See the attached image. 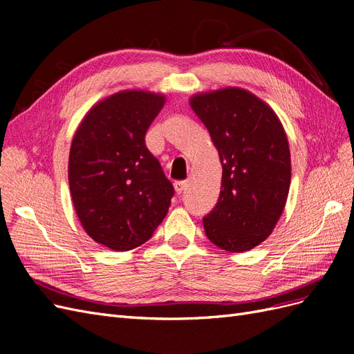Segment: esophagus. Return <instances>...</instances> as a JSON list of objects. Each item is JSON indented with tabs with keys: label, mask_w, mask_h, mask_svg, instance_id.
Instances as JSON below:
<instances>
[{
	"label": "esophagus",
	"mask_w": 354,
	"mask_h": 354,
	"mask_svg": "<svg viewBox=\"0 0 354 354\" xmlns=\"http://www.w3.org/2000/svg\"><path fill=\"white\" fill-rule=\"evenodd\" d=\"M174 189H176V192H177L178 195L183 194V192L187 189V181L186 180L185 181H176Z\"/></svg>",
	"instance_id": "obj_1"
}]
</instances>
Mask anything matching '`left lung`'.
Masks as SVG:
<instances>
[{
    "label": "left lung",
    "instance_id": "1",
    "mask_svg": "<svg viewBox=\"0 0 354 354\" xmlns=\"http://www.w3.org/2000/svg\"><path fill=\"white\" fill-rule=\"evenodd\" d=\"M190 106L207 127L223 167L220 196L203 217L208 239L230 252L270 236L291 185V155L277 115L252 93H201Z\"/></svg>",
    "mask_w": 354,
    "mask_h": 354
}]
</instances>
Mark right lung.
<instances>
[{
	"label": "right lung",
	"instance_id": "1",
	"mask_svg": "<svg viewBox=\"0 0 354 354\" xmlns=\"http://www.w3.org/2000/svg\"><path fill=\"white\" fill-rule=\"evenodd\" d=\"M164 103L149 91L116 93L93 106L73 136L68 173L75 211L88 236L113 251L151 239L174 196L145 142Z\"/></svg>",
	"mask_w": 354,
	"mask_h": 354
}]
</instances>
